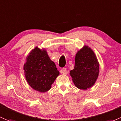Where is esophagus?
Returning a JSON list of instances; mask_svg holds the SVG:
<instances>
[{
  "mask_svg": "<svg viewBox=\"0 0 121 121\" xmlns=\"http://www.w3.org/2000/svg\"><path fill=\"white\" fill-rule=\"evenodd\" d=\"M60 72H61V73H63V74H64V75H67V73H68V72H67V71L66 70L65 68H63V69L60 71Z\"/></svg>",
  "mask_w": 121,
  "mask_h": 121,
  "instance_id": "1",
  "label": "esophagus"
}]
</instances>
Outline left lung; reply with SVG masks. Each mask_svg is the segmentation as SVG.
<instances>
[{
  "label": "left lung",
  "mask_w": 121,
  "mask_h": 121,
  "mask_svg": "<svg viewBox=\"0 0 121 121\" xmlns=\"http://www.w3.org/2000/svg\"><path fill=\"white\" fill-rule=\"evenodd\" d=\"M75 62L74 68L69 73L73 83L80 89L91 88L99 73V63L94 52L84 46L76 54Z\"/></svg>",
  "instance_id": "8db88e82"
}]
</instances>
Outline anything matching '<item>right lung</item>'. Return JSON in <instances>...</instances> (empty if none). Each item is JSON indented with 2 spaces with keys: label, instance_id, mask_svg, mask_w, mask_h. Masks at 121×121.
Returning a JSON list of instances; mask_svg holds the SVG:
<instances>
[{
  "label": "right lung",
  "instance_id": "right-lung-1",
  "mask_svg": "<svg viewBox=\"0 0 121 121\" xmlns=\"http://www.w3.org/2000/svg\"><path fill=\"white\" fill-rule=\"evenodd\" d=\"M25 79L32 88L44 93L49 91L60 72L45 49L36 47L26 57L24 65Z\"/></svg>",
  "mask_w": 121,
  "mask_h": 121
}]
</instances>
